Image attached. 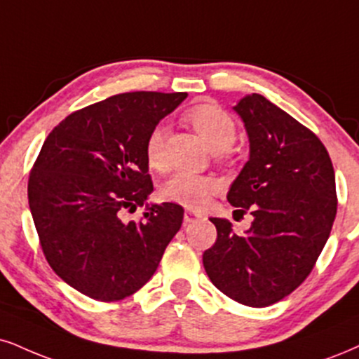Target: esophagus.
Returning a JSON list of instances; mask_svg holds the SVG:
<instances>
[{"label":"esophagus","instance_id":"esophagus-1","mask_svg":"<svg viewBox=\"0 0 359 359\" xmlns=\"http://www.w3.org/2000/svg\"><path fill=\"white\" fill-rule=\"evenodd\" d=\"M200 218H201V215L196 213V211H193V210L184 211V223H193V221H196Z\"/></svg>","mask_w":359,"mask_h":359}]
</instances>
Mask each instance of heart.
Instances as JSON below:
<instances>
[{"label": "heart", "instance_id": "heart-1", "mask_svg": "<svg viewBox=\"0 0 359 359\" xmlns=\"http://www.w3.org/2000/svg\"><path fill=\"white\" fill-rule=\"evenodd\" d=\"M184 119L193 126V130L201 136L211 151H224L234 143L238 128L234 118L223 108L213 103H201L189 108L184 113ZM165 140L166 128L154 126L149 131L144 144V154L148 166L153 170L165 168ZM216 180L211 176L194 175V172L178 171L171 175L161 187V196L168 201L180 205L198 208L203 206L211 193L215 191Z\"/></svg>", "mask_w": 359, "mask_h": 359}]
</instances>
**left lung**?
Wrapping results in <instances>:
<instances>
[{
	"label": "left lung",
	"mask_w": 359,
	"mask_h": 359,
	"mask_svg": "<svg viewBox=\"0 0 359 359\" xmlns=\"http://www.w3.org/2000/svg\"><path fill=\"white\" fill-rule=\"evenodd\" d=\"M234 111L245 123L250 159L228 191L236 211L253 215L245 236L211 218L218 238L203 253L206 274L234 302L264 308L306 280L328 241L336 216L333 163L325 144L261 95Z\"/></svg>",
	"instance_id": "8db88e82"
}]
</instances>
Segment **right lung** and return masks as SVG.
<instances>
[{
	"mask_svg": "<svg viewBox=\"0 0 359 359\" xmlns=\"http://www.w3.org/2000/svg\"><path fill=\"white\" fill-rule=\"evenodd\" d=\"M187 93L133 91L66 116L48 135L28 180L43 253L57 276L98 302H119L156 271L184 210L148 206L141 221L121 211L153 191L144 144Z\"/></svg>",
	"mask_w": 359,
	"mask_h": 359,
	"instance_id": "1",
	"label": "right lung"
}]
</instances>
